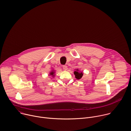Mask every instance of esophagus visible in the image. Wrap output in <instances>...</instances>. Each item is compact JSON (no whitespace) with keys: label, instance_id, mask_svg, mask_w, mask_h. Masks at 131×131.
I'll list each match as a JSON object with an SVG mask.
<instances>
[{"label":"esophagus","instance_id":"1","mask_svg":"<svg viewBox=\"0 0 131 131\" xmlns=\"http://www.w3.org/2000/svg\"><path fill=\"white\" fill-rule=\"evenodd\" d=\"M63 68L64 70H67V66L66 65H63Z\"/></svg>","mask_w":131,"mask_h":131}]
</instances>
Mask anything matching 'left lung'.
<instances>
[{
    "instance_id": "obj_1",
    "label": "left lung",
    "mask_w": 131,
    "mask_h": 131,
    "mask_svg": "<svg viewBox=\"0 0 131 131\" xmlns=\"http://www.w3.org/2000/svg\"><path fill=\"white\" fill-rule=\"evenodd\" d=\"M74 74L75 75V77L77 79H80L82 76H83V73L82 72L79 71V70L77 69V70L74 71Z\"/></svg>"
}]
</instances>
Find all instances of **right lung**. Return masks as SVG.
Masks as SVG:
<instances>
[{"instance_id":"1","label":"right lung","mask_w":131,"mask_h":131,"mask_svg":"<svg viewBox=\"0 0 131 131\" xmlns=\"http://www.w3.org/2000/svg\"><path fill=\"white\" fill-rule=\"evenodd\" d=\"M50 76L54 77V75H55V74H54V71H51V72H50Z\"/></svg>"}]
</instances>
